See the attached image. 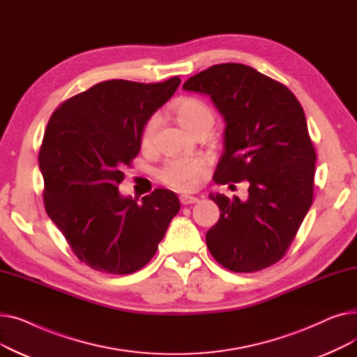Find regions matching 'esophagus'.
I'll use <instances>...</instances> for the list:
<instances>
[{
	"instance_id": "esophagus-1",
	"label": "esophagus",
	"mask_w": 357,
	"mask_h": 357,
	"mask_svg": "<svg viewBox=\"0 0 357 357\" xmlns=\"http://www.w3.org/2000/svg\"><path fill=\"white\" fill-rule=\"evenodd\" d=\"M179 201H181L182 205H190V204L198 202V198H197V197H192V195H181V197H179Z\"/></svg>"
}]
</instances>
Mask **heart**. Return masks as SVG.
Wrapping results in <instances>:
<instances>
[{"mask_svg": "<svg viewBox=\"0 0 357 357\" xmlns=\"http://www.w3.org/2000/svg\"><path fill=\"white\" fill-rule=\"evenodd\" d=\"M176 121L194 135L208 133L215 116L213 108L197 97H181L172 104ZM158 128V119L150 117L143 126L140 143L143 147L153 144ZM205 171V162L199 158H176L163 163L158 171V179L176 191H191L197 186L199 176Z\"/></svg>", "mask_w": 357, "mask_h": 357, "instance_id": "1", "label": "heart"}]
</instances>
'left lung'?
Masks as SVG:
<instances>
[{"instance_id": "8db88e82", "label": "left lung", "mask_w": 357, "mask_h": 357, "mask_svg": "<svg viewBox=\"0 0 357 357\" xmlns=\"http://www.w3.org/2000/svg\"><path fill=\"white\" fill-rule=\"evenodd\" d=\"M207 93L226 119L224 150L214 182L249 181V199L210 194L220 220L205 236L218 264L250 273L282 259L314 195L315 149L303 105L289 91L256 69L220 63L183 84Z\"/></svg>"}]
</instances>
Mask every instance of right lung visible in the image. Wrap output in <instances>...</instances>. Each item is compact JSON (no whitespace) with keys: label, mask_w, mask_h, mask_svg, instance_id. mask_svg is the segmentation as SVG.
I'll return each mask as SVG.
<instances>
[{"label":"right lung","mask_w":357,"mask_h":357,"mask_svg":"<svg viewBox=\"0 0 357 357\" xmlns=\"http://www.w3.org/2000/svg\"><path fill=\"white\" fill-rule=\"evenodd\" d=\"M179 77L142 84L104 81L63 101L39 152L43 201L73 255L93 271L128 275L147 265L181 204L158 188L123 198V169L140 152L143 126L174 96Z\"/></svg>","instance_id":"right-lung-1"}]
</instances>
